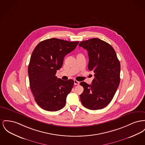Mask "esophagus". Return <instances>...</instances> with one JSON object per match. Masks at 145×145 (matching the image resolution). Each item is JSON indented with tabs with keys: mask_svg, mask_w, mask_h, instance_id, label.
I'll use <instances>...</instances> for the list:
<instances>
[{
	"mask_svg": "<svg viewBox=\"0 0 145 145\" xmlns=\"http://www.w3.org/2000/svg\"><path fill=\"white\" fill-rule=\"evenodd\" d=\"M74 85H79L80 84V82H78L76 80H74Z\"/></svg>",
	"mask_w": 145,
	"mask_h": 145,
	"instance_id": "esophagus-1",
	"label": "esophagus"
}]
</instances>
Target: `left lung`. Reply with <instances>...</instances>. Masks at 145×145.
Instances as JSON below:
<instances>
[{"mask_svg":"<svg viewBox=\"0 0 145 145\" xmlns=\"http://www.w3.org/2000/svg\"><path fill=\"white\" fill-rule=\"evenodd\" d=\"M79 46L87 50L88 69L95 73L91 85L80 83L84 91L80 95L83 105L91 110H100L111 102L120 83V64L113 47L108 43L93 38Z\"/></svg>","mask_w":145,"mask_h":145,"instance_id":"1","label":"left lung"}]
</instances>
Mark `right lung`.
<instances>
[{"label":"right lung","instance_id":"add662e5","mask_svg":"<svg viewBox=\"0 0 145 145\" xmlns=\"http://www.w3.org/2000/svg\"><path fill=\"white\" fill-rule=\"evenodd\" d=\"M78 43L54 38L43 40L34 48L28 73L34 100L43 110L53 112L65 107L74 81L63 80L55 75L62 67L65 56L75 49Z\"/></svg>","mask_w":145,"mask_h":145}]
</instances>
